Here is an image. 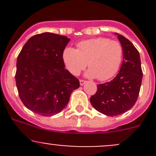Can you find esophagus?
Listing matches in <instances>:
<instances>
[{"mask_svg":"<svg viewBox=\"0 0 156 156\" xmlns=\"http://www.w3.org/2000/svg\"><path fill=\"white\" fill-rule=\"evenodd\" d=\"M79 81H80V85L81 86L84 85V84L86 83V81H84V80H80Z\"/></svg>","mask_w":156,"mask_h":156,"instance_id":"34e87169","label":"esophagus"}]
</instances>
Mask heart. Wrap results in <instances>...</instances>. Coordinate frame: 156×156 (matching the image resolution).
<instances>
[{
	"mask_svg": "<svg viewBox=\"0 0 156 156\" xmlns=\"http://www.w3.org/2000/svg\"><path fill=\"white\" fill-rule=\"evenodd\" d=\"M78 48H66L62 61L67 70L78 75L87 66L85 76L106 81L112 78L119 69L123 57V48L119 42L106 37H97L83 41Z\"/></svg>",
	"mask_w": 156,
	"mask_h": 156,
	"instance_id": "b5f03b06",
	"label": "heart"
}]
</instances>
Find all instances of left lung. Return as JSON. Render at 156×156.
<instances>
[{"label":"left lung","instance_id":"obj_1","mask_svg":"<svg viewBox=\"0 0 156 156\" xmlns=\"http://www.w3.org/2000/svg\"><path fill=\"white\" fill-rule=\"evenodd\" d=\"M115 34L123 48L122 66L111 81L97 85V93L90 99L93 107L108 116L123 114L134 106L143 79L138 50L126 37Z\"/></svg>","mask_w":156,"mask_h":156}]
</instances>
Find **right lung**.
Returning a JSON list of instances; mask_svg holds the SVG:
<instances>
[{"label": "right lung", "instance_id": "obj_1", "mask_svg": "<svg viewBox=\"0 0 156 156\" xmlns=\"http://www.w3.org/2000/svg\"><path fill=\"white\" fill-rule=\"evenodd\" d=\"M70 39L50 32L32 36L17 57L16 84L26 108L43 116L60 112L71 94L80 87L62 61Z\"/></svg>", "mask_w": 156, "mask_h": 156}]
</instances>
